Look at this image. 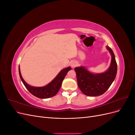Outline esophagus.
I'll return each mask as SVG.
<instances>
[{
    "mask_svg": "<svg viewBox=\"0 0 135 135\" xmlns=\"http://www.w3.org/2000/svg\"><path fill=\"white\" fill-rule=\"evenodd\" d=\"M77 65V63L76 62H72L71 63V66L72 68H74Z\"/></svg>",
    "mask_w": 135,
    "mask_h": 135,
    "instance_id": "esophagus-1",
    "label": "esophagus"
}]
</instances>
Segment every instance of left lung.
I'll use <instances>...</instances> for the list:
<instances>
[{"label":"left lung","instance_id":"1","mask_svg":"<svg viewBox=\"0 0 135 135\" xmlns=\"http://www.w3.org/2000/svg\"><path fill=\"white\" fill-rule=\"evenodd\" d=\"M107 49L112 55V62L108 70L101 74H92L83 66L74 69L78 85L85 95L97 96L103 95L113 82L117 73V64L114 53L109 47Z\"/></svg>","mask_w":135,"mask_h":135}]
</instances>
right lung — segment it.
Instances as JSON below:
<instances>
[{"label": "right lung", "mask_w": 135, "mask_h": 135, "mask_svg": "<svg viewBox=\"0 0 135 135\" xmlns=\"http://www.w3.org/2000/svg\"><path fill=\"white\" fill-rule=\"evenodd\" d=\"M71 68L68 67L65 68L61 70L59 74L57 75L55 78L53 80L51 83L44 87H32L31 85L27 84L25 80L22 78L21 74V72L20 70L19 66V74L20 78L22 80L23 84L25 85L27 90L29 91L32 95L35 96L36 97L40 98V99H47V98L52 97L55 96L57 93L59 91L61 88L62 82L66 76L68 72L70 70Z\"/></svg>", "instance_id": "add662e5"}]
</instances>
